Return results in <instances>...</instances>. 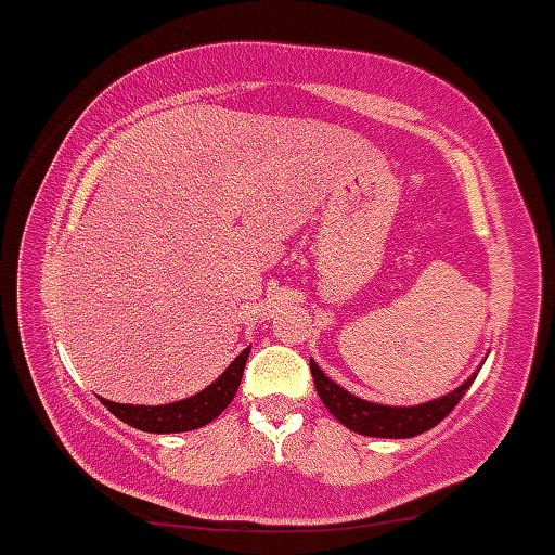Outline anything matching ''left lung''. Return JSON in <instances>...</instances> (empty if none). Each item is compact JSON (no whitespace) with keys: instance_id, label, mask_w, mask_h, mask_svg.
<instances>
[{"instance_id":"8db88e82","label":"left lung","mask_w":555,"mask_h":555,"mask_svg":"<svg viewBox=\"0 0 555 555\" xmlns=\"http://www.w3.org/2000/svg\"><path fill=\"white\" fill-rule=\"evenodd\" d=\"M310 374H313L315 382V392L319 398L324 400V405L328 408L334 418L339 424H345L347 429L358 431V435L366 437H395V440H403V437H416L422 431L431 429L459 405V400L464 398L466 389L472 387V379H466L464 385L453 392L442 395V398L429 400V403L422 405H408V408H398V405H379V403H369V400L356 398L347 389L339 385H334L332 379L310 361Z\"/></svg>"}]
</instances>
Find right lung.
I'll list each match as a JSON object with an SVG mask.
<instances>
[{
	"instance_id": "right-lung-1",
	"label": "right lung",
	"mask_w": 555,
	"mask_h": 555,
	"mask_svg": "<svg viewBox=\"0 0 555 555\" xmlns=\"http://www.w3.org/2000/svg\"><path fill=\"white\" fill-rule=\"evenodd\" d=\"M249 356V347L242 350L240 356L231 361V366L205 387L203 392L192 395V398L179 400V403L168 405H126L113 403V400H102L109 413L120 418V422L131 424L133 429L155 431V435H170V431H192L197 426H205L216 416H221L223 408L234 400L236 389H240L242 374H245V363Z\"/></svg>"
}]
</instances>
